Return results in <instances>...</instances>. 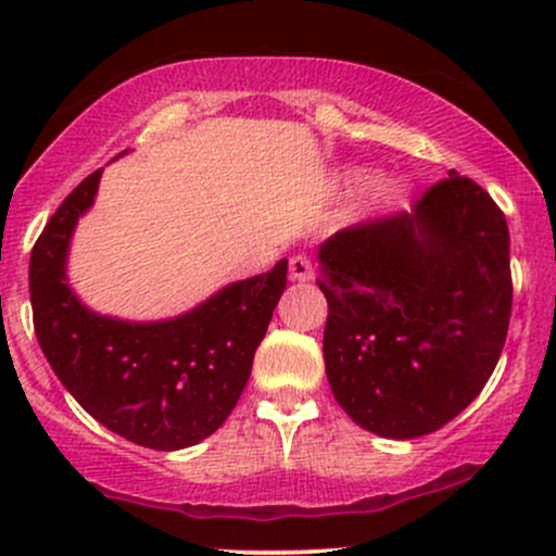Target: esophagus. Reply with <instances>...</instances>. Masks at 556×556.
Masks as SVG:
<instances>
[{"label": "esophagus", "instance_id": "34e87169", "mask_svg": "<svg viewBox=\"0 0 556 556\" xmlns=\"http://www.w3.org/2000/svg\"><path fill=\"white\" fill-rule=\"evenodd\" d=\"M290 277L298 279V282H308L314 277V266H311L308 256H292L290 258Z\"/></svg>", "mask_w": 556, "mask_h": 556}]
</instances>
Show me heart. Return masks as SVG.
Wrapping results in <instances>:
<instances>
[{
	"label": "heart",
	"mask_w": 556,
	"mask_h": 556,
	"mask_svg": "<svg viewBox=\"0 0 556 556\" xmlns=\"http://www.w3.org/2000/svg\"><path fill=\"white\" fill-rule=\"evenodd\" d=\"M350 180L358 182V185H366V182L374 180V175H371V172H366V169H353V172H350ZM397 193H400L397 182H387L384 188H381V195H387V198H394Z\"/></svg>",
	"instance_id": "b5f03b06"
}]
</instances>
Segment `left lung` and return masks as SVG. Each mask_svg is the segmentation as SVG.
<instances>
[{"label": "left lung", "mask_w": 556, "mask_h": 556, "mask_svg": "<svg viewBox=\"0 0 556 556\" xmlns=\"http://www.w3.org/2000/svg\"><path fill=\"white\" fill-rule=\"evenodd\" d=\"M329 303L331 394L361 429L416 439L460 416L486 387L513 311L509 229L457 172L413 206L348 227L318 248Z\"/></svg>", "instance_id": "left-lung-1"}]
</instances>
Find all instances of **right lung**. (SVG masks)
Returning <instances> with one entry per match:
<instances>
[{
	"mask_svg": "<svg viewBox=\"0 0 556 556\" xmlns=\"http://www.w3.org/2000/svg\"><path fill=\"white\" fill-rule=\"evenodd\" d=\"M101 172L62 201L30 251L38 344L56 379L101 426L151 450H185L212 437L238 405L285 292L287 258L164 321L96 314L67 282V253Z\"/></svg>",
	"mask_w": 556,
	"mask_h": 556,
	"instance_id": "obj_1",
	"label": "right lung"
}]
</instances>
